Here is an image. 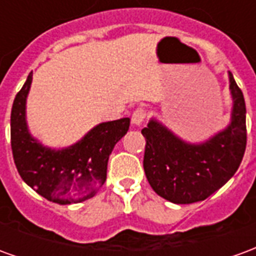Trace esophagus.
<instances>
[{
    "label": "esophagus",
    "mask_w": 256,
    "mask_h": 256,
    "mask_svg": "<svg viewBox=\"0 0 256 256\" xmlns=\"http://www.w3.org/2000/svg\"><path fill=\"white\" fill-rule=\"evenodd\" d=\"M145 119H146V111H145L144 108H137V110L133 112V115H132V122H133L136 126L142 124V122H144Z\"/></svg>",
    "instance_id": "34e87169"
}]
</instances>
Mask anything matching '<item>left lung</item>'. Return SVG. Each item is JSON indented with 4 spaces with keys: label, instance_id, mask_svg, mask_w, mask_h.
Masks as SVG:
<instances>
[{
    "label": "left lung",
    "instance_id": "1",
    "mask_svg": "<svg viewBox=\"0 0 256 256\" xmlns=\"http://www.w3.org/2000/svg\"><path fill=\"white\" fill-rule=\"evenodd\" d=\"M233 108L228 128L202 144H190L150 119L141 130L146 140L144 170L159 196L176 204L202 202L230 180L242 160L247 145L246 101L229 72Z\"/></svg>",
    "mask_w": 256,
    "mask_h": 256
}]
</instances>
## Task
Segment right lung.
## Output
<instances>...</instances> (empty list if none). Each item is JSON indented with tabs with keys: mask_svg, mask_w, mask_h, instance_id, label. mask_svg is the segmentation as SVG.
<instances>
[{
	"mask_svg": "<svg viewBox=\"0 0 256 256\" xmlns=\"http://www.w3.org/2000/svg\"><path fill=\"white\" fill-rule=\"evenodd\" d=\"M31 82L32 72L14 97L10 112V145L20 177L53 203H80L93 198L106 182L110 155L128 133L130 119L100 123L68 148H48L34 138L27 128L26 101Z\"/></svg>",
	"mask_w": 256,
	"mask_h": 256,
	"instance_id": "1",
	"label": "right lung"
}]
</instances>
